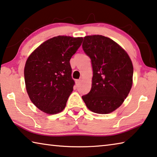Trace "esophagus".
Segmentation results:
<instances>
[{"instance_id":"1","label":"esophagus","mask_w":157,"mask_h":157,"mask_svg":"<svg viewBox=\"0 0 157 157\" xmlns=\"http://www.w3.org/2000/svg\"><path fill=\"white\" fill-rule=\"evenodd\" d=\"M81 79H77V80L75 81V84H76V86H79V84H80L81 83Z\"/></svg>"}]
</instances>
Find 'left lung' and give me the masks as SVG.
<instances>
[{
	"label": "left lung",
	"instance_id": "1",
	"mask_svg": "<svg viewBox=\"0 0 157 157\" xmlns=\"http://www.w3.org/2000/svg\"><path fill=\"white\" fill-rule=\"evenodd\" d=\"M82 48L91 60V89L82 96L89 110L107 114L123 104L132 86V62L123 48L108 37L86 36Z\"/></svg>",
	"mask_w": 157,
	"mask_h": 157
}]
</instances>
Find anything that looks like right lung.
<instances>
[{"label": "right lung", "mask_w": 157, "mask_h": 157, "mask_svg": "<svg viewBox=\"0 0 157 157\" xmlns=\"http://www.w3.org/2000/svg\"><path fill=\"white\" fill-rule=\"evenodd\" d=\"M82 40V37H52L28 58L24 68L26 90L32 102L41 111L56 114L65 108L75 84L70 59Z\"/></svg>", "instance_id": "obj_1"}]
</instances>
